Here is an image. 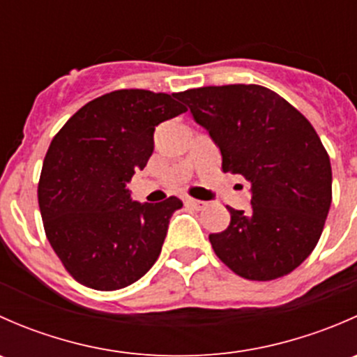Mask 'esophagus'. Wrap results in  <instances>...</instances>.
I'll list each match as a JSON object with an SVG mask.
<instances>
[{
	"mask_svg": "<svg viewBox=\"0 0 357 357\" xmlns=\"http://www.w3.org/2000/svg\"><path fill=\"white\" fill-rule=\"evenodd\" d=\"M186 204H188L190 207L195 208V211H202V208H204L205 205H207V202L197 200V199H192V197H188V199H186Z\"/></svg>",
	"mask_w": 357,
	"mask_h": 357,
	"instance_id": "esophagus-1",
	"label": "esophagus"
}]
</instances>
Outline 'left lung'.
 <instances>
[{
	"label": "left lung",
	"instance_id": "left-lung-1",
	"mask_svg": "<svg viewBox=\"0 0 357 357\" xmlns=\"http://www.w3.org/2000/svg\"><path fill=\"white\" fill-rule=\"evenodd\" d=\"M181 98L222 155V171L252 183L250 212L208 235L215 255L254 282L282 278L309 257L332 204V165L318 132L285 98L259 84L205 86Z\"/></svg>",
	"mask_w": 357,
	"mask_h": 357
}]
</instances>
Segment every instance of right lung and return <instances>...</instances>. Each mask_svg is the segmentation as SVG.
I'll list each match as a JSON object with an SVG mask.
<instances>
[{
	"instance_id": "add662e5",
	"label": "right lung",
	"mask_w": 357,
	"mask_h": 357,
	"mask_svg": "<svg viewBox=\"0 0 357 357\" xmlns=\"http://www.w3.org/2000/svg\"><path fill=\"white\" fill-rule=\"evenodd\" d=\"M181 93L117 89L81 107L53 138L38 185L46 238L75 282L112 291L158 259L178 197L132 202L126 183L153 152L155 126L186 112Z\"/></svg>"
}]
</instances>
